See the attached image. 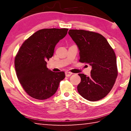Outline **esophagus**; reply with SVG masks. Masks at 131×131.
Segmentation results:
<instances>
[{"instance_id":"obj_1","label":"esophagus","mask_w":131,"mask_h":131,"mask_svg":"<svg viewBox=\"0 0 131 131\" xmlns=\"http://www.w3.org/2000/svg\"><path fill=\"white\" fill-rule=\"evenodd\" d=\"M72 74V73H71L70 72H65V75H66V77H69Z\"/></svg>"}]
</instances>
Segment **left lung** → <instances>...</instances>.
Wrapping results in <instances>:
<instances>
[{
	"mask_svg": "<svg viewBox=\"0 0 131 131\" xmlns=\"http://www.w3.org/2000/svg\"><path fill=\"white\" fill-rule=\"evenodd\" d=\"M79 50L80 62L91 66V75L79 74L77 91L90 101L101 100L112 89L118 74L116 57L107 40L97 33L70 29L68 32Z\"/></svg>",
	"mask_w": 131,
	"mask_h": 131,
	"instance_id": "1",
	"label": "left lung"
}]
</instances>
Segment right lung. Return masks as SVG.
Instances as JSON below:
<instances>
[{"instance_id": "add662e5", "label": "right lung", "mask_w": 131, "mask_h": 131, "mask_svg": "<svg viewBox=\"0 0 131 131\" xmlns=\"http://www.w3.org/2000/svg\"><path fill=\"white\" fill-rule=\"evenodd\" d=\"M68 29H43L24 41L15 58V68L19 83L30 96L44 100L57 92L65 72H54L46 61L54 54L59 40L67 35Z\"/></svg>"}]
</instances>
